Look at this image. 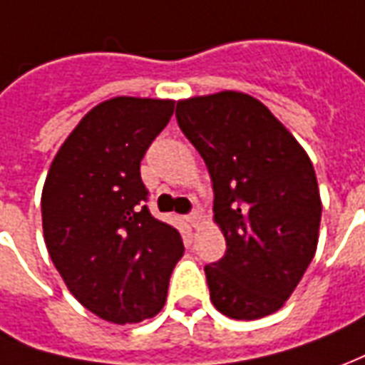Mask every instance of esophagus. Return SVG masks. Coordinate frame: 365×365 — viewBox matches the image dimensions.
<instances>
[{
  "label": "esophagus",
  "instance_id": "34e87169",
  "mask_svg": "<svg viewBox=\"0 0 365 365\" xmlns=\"http://www.w3.org/2000/svg\"><path fill=\"white\" fill-rule=\"evenodd\" d=\"M187 221H190V225L197 227L203 221V215H201L200 211H191L190 215H187Z\"/></svg>",
  "mask_w": 365,
  "mask_h": 365
}]
</instances>
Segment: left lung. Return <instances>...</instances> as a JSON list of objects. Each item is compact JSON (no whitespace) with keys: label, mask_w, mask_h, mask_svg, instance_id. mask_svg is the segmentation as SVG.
Wrapping results in <instances>:
<instances>
[{"label":"left lung","mask_w":365,"mask_h":365,"mask_svg":"<svg viewBox=\"0 0 365 365\" xmlns=\"http://www.w3.org/2000/svg\"><path fill=\"white\" fill-rule=\"evenodd\" d=\"M175 118L207 165L215 223L227 243L223 259L205 264L213 307L235 320L277 312L318 245L322 201L310 158L245 93L180 101Z\"/></svg>","instance_id":"8db88e82"}]
</instances>
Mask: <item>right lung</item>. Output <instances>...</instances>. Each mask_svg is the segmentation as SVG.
<instances>
[{
  "mask_svg": "<svg viewBox=\"0 0 365 365\" xmlns=\"http://www.w3.org/2000/svg\"><path fill=\"white\" fill-rule=\"evenodd\" d=\"M174 101L116 96L76 124L43 185V235L67 289L114 324L156 316L182 259L178 229L144 201L140 162L174 114Z\"/></svg>",
  "mask_w": 365,
  "mask_h": 365,
  "instance_id": "1",
  "label": "right lung"
}]
</instances>
